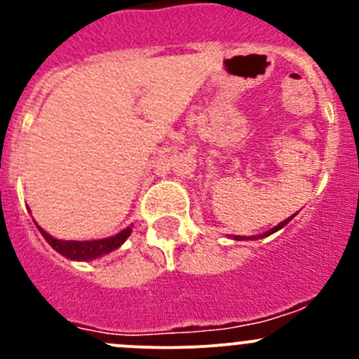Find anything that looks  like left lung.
<instances>
[{
	"label": "left lung",
	"instance_id": "left-lung-1",
	"mask_svg": "<svg viewBox=\"0 0 359 359\" xmlns=\"http://www.w3.org/2000/svg\"><path fill=\"white\" fill-rule=\"evenodd\" d=\"M293 217H295V215L288 217V219H287V220H283V222H280V224H278V226H274V227H273V229H269V231H267V233L260 234V236H234V240H236V241H245V240H259V238H266V236H269V234L276 233V231L283 229V227H285V226H287V224H288V222H290V220L293 219Z\"/></svg>",
	"mask_w": 359,
	"mask_h": 359
}]
</instances>
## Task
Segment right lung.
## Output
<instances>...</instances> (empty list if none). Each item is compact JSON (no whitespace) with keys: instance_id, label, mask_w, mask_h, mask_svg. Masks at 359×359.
<instances>
[{"instance_id":"obj_1","label":"right lung","mask_w":359,"mask_h":359,"mask_svg":"<svg viewBox=\"0 0 359 359\" xmlns=\"http://www.w3.org/2000/svg\"><path fill=\"white\" fill-rule=\"evenodd\" d=\"M36 224V222H34ZM38 226V224H36ZM39 233L43 234L48 245L52 247L55 252H59L60 255L67 257L71 260H92L97 259V257H102L106 253L112 252V250L119 248L123 243L126 241V238L132 234V226L123 229L121 233H118L116 236L111 238H104V240H92V241H64V240H57V238L50 236L45 229L38 226Z\"/></svg>"}]
</instances>
